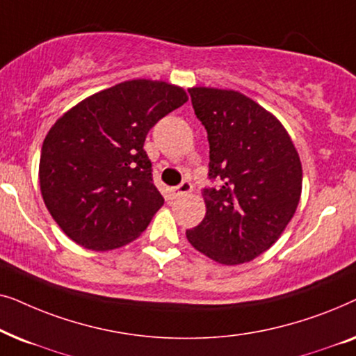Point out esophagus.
I'll use <instances>...</instances> for the list:
<instances>
[{"instance_id":"1","label":"esophagus","mask_w":356,"mask_h":356,"mask_svg":"<svg viewBox=\"0 0 356 356\" xmlns=\"http://www.w3.org/2000/svg\"><path fill=\"white\" fill-rule=\"evenodd\" d=\"M191 189H193L191 181H189V179H183V181L179 183L178 186L172 188V196L173 197H181V196H184V194L191 193Z\"/></svg>"}]
</instances>
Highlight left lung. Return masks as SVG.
<instances>
[{"label": "left lung", "instance_id": "obj_1", "mask_svg": "<svg viewBox=\"0 0 356 356\" xmlns=\"http://www.w3.org/2000/svg\"><path fill=\"white\" fill-rule=\"evenodd\" d=\"M207 131V212L186 230L191 245L225 266L252 261L279 240L301 196V162L280 121L235 90L193 87Z\"/></svg>", "mask_w": 356, "mask_h": 356}]
</instances>
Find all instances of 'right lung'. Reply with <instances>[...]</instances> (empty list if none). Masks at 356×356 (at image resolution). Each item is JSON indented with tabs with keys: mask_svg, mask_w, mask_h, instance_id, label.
<instances>
[{
	"mask_svg": "<svg viewBox=\"0 0 356 356\" xmlns=\"http://www.w3.org/2000/svg\"><path fill=\"white\" fill-rule=\"evenodd\" d=\"M188 100L181 87L136 79L82 100L48 131L40 189L48 212L77 245L108 251L136 240L163 206L145 136Z\"/></svg>",
	"mask_w": 356,
	"mask_h": 356,
	"instance_id": "right-lung-1",
	"label": "right lung"
}]
</instances>
